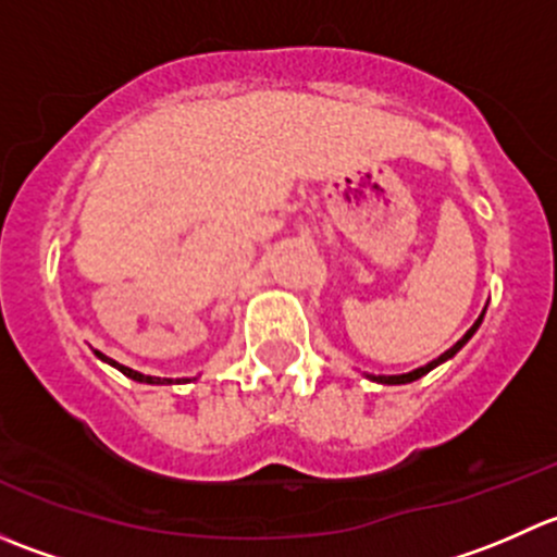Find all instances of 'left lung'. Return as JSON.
Masks as SVG:
<instances>
[{"label": "left lung", "mask_w": 557, "mask_h": 557, "mask_svg": "<svg viewBox=\"0 0 557 557\" xmlns=\"http://www.w3.org/2000/svg\"><path fill=\"white\" fill-rule=\"evenodd\" d=\"M482 318H485V310H482V314H480V318H476V323H474V325H471V329H469V331H466V334H463V336H460V339H458V342H455V345L450 347V350H447V352H442V356H440V358H436V361L425 363V367L414 369V372H409V374H393V377H374V374H369V377H372V380H377V383H383V385H404V383H414V380H420V377H423V374H429V372H431V369H434V367H440V363H442V361H447V358H453V356H455V352H458V350H460V347H463V345H466V342H469V339H471V336H474V331H476V329H480Z\"/></svg>", "instance_id": "obj_1"}]
</instances>
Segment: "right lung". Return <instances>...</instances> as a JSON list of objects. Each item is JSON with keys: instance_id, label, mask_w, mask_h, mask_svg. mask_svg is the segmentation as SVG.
I'll use <instances>...</instances> for the list:
<instances>
[{"instance_id": "1", "label": "right lung", "mask_w": 557, "mask_h": 557, "mask_svg": "<svg viewBox=\"0 0 557 557\" xmlns=\"http://www.w3.org/2000/svg\"><path fill=\"white\" fill-rule=\"evenodd\" d=\"M97 356L102 358V361H110V358H104L102 352L97 350ZM112 367L115 369H121L123 374H126V377H132V380H137V383H148V385H159V383H172V380H161V377H150V374H139V372H134V369H128V367H121V363H115V361H110ZM177 383H188V380H177Z\"/></svg>"}]
</instances>
